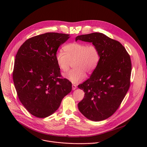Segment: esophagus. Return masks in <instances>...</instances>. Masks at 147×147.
<instances>
[{
  "label": "esophagus",
  "instance_id": "34e87169",
  "mask_svg": "<svg viewBox=\"0 0 147 147\" xmlns=\"http://www.w3.org/2000/svg\"><path fill=\"white\" fill-rule=\"evenodd\" d=\"M76 88H77V86L75 84H73L72 85V90H75Z\"/></svg>",
  "mask_w": 147,
  "mask_h": 147
}]
</instances>
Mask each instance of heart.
I'll list each match as a JSON object with an SVG mask.
<instances>
[{
    "instance_id": "b5f03b06",
    "label": "heart",
    "mask_w": 147,
    "mask_h": 147,
    "mask_svg": "<svg viewBox=\"0 0 147 147\" xmlns=\"http://www.w3.org/2000/svg\"><path fill=\"white\" fill-rule=\"evenodd\" d=\"M65 52L58 51L55 55L57 64L63 71H67L71 63L74 68L65 74V77L76 84L85 78L86 73H91L97 67L100 52L94 44L74 42L64 47Z\"/></svg>"
}]
</instances>
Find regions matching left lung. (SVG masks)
<instances>
[{
    "instance_id": "1",
    "label": "left lung",
    "mask_w": 147,
    "mask_h": 147,
    "mask_svg": "<svg viewBox=\"0 0 147 147\" xmlns=\"http://www.w3.org/2000/svg\"><path fill=\"white\" fill-rule=\"evenodd\" d=\"M78 40L92 42L100 52L98 65L91 77L78 86L85 92L78 109L91 120H103L117 111L129 89L130 57L119 41L102 33L79 35L76 38Z\"/></svg>"
}]
</instances>
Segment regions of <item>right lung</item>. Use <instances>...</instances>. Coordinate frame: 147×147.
Returning a JSON list of instances; mask_svg holds the SVG:
<instances>
[{
	"mask_svg": "<svg viewBox=\"0 0 147 147\" xmlns=\"http://www.w3.org/2000/svg\"><path fill=\"white\" fill-rule=\"evenodd\" d=\"M69 34L47 32L28 39L16 56L13 79L18 97L31 115L39 118L53 114L72 89L61 78L55 55Z\"/></svg>",
	"mask_w": 147,
	"mask_h": 147,
	"instance_id": "obj_1",
	"label": "right lung"
}]
</instances>
